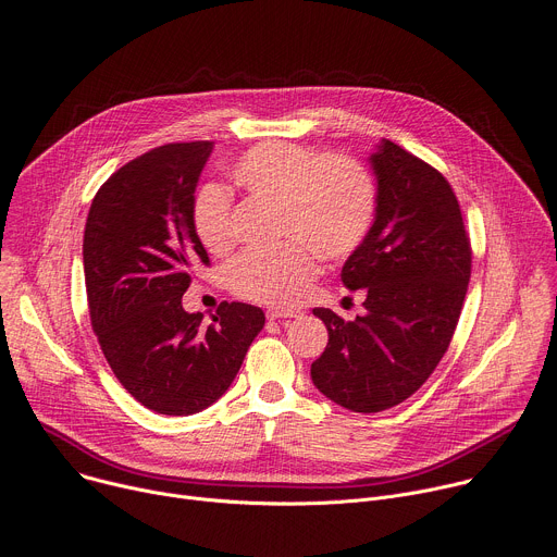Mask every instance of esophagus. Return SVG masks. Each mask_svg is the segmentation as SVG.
<instances>
[{
	"instance_id": "esophagus-1",
	"label": "esophagus",
	"mask_w": 557,
	"mask_h": 557,
	"mask_svg": "<svg viewBox=\"0 0 557 557\" xmlns=\"http://www.w3.org/2000/svg\"><path fill=\"white\" fill-rule=\"evenodd\" d=\"M267 318L269 320H288V318H299V311H293V309H269Z\"/></svg>"
}]
</instances>
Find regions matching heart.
I'll return each mask as SVG.
<instances>
[{
	"label": "heart",
	"mask_w": 557,
	"mask_h": 557,
	"mask_svg": "<svg viewBox=\"0 0 557 557\" xmlns=\"http://www.w3.org/2000/svg\"><path fill=\"white\" fill-rule=\"evenodd\" d=\"M231 180L250 197L275 201V233L288 237L252 248L231 264L237 295L269 307H293L318 275V258L342 260L358 250L375 220V184L346 156H320L290 141H262L231 166ZM193 228L215 256L233 246L231 197L201 188L193 201Z\"/></svg>",
	"instance_id": "heart-1"
}]
</instances>
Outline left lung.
Wrapping results in <instances>:
<instances>
[{
    "instance_id": "1",
    "label": "left lung",
    "mask_w": 557,
    "mask_h": 557,
    "mask_svg": "<svg viewBox=\"0 0 557 557\" xmlns=\"http://www.w3.org/2000/svg\"><path fill=\"white\" fill-rule=\"evenodd\" d=\"M375 220L342 267L364 288V315L344 322L313 309L329 344L311 380L352 413H380L411 397L435 371L458 326L471 277V242L450 184L401 146L382 139L369 158Z\"/></svg>"
}]
</instances>
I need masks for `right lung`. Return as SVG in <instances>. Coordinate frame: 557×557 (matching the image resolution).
I'll return each instance as SVG.
<instances>
[{
  "label": "right lung",
  "instance_id": "obj_1",
  "mask_svg": "<svg viewBox=\"0 0 557 557\" xmlns=\"http://www.w3.org/2000/svg\"><path fill=\"white\" fill-rule=\"evenodd\" d=\"M213 141L148 150L97 190L84 228L92 331L122 386L146 409L193 416L235 380L264 313L222 301L211 324L186 313L193 271L209 264L193 228V201Z\"/></svg>",
  "mask_w": 557,
  "mask_h": 557
}]
</instances>
